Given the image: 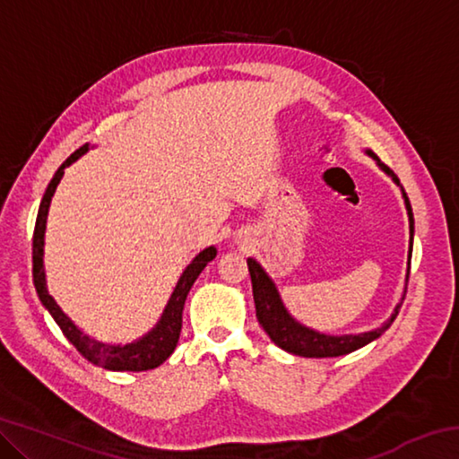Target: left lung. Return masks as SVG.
Listing matches in <instances>:
<instances>
[{
  "label": "left lung",
  "instance_id": "8db88e82",
  "mask_svg": "<svg viewBox=\"0 0 459 459\" xmlns=\"http://www.w3.org/2000/svg\"><path fill=\"white\" fill-rule=\"evenodd\" d=\"M367 155H370V158L377 161V166L383 169V172L391 178V180L397 184L403 192V200H405V208H407V216H409V235H411L409 259H411L415 221H413V211H411L407 194H405V190H403L399 178L393 174L391 168H386L383 161L377 158L375 152L367 150ZM247 265H248V273H251L255 309H257V320L263 325V330L267 332V336L273 340L275 344L281 348V351L295 354V356H304V359H332V356H344V354L359 351V348L370 344L372 340L383 336V333L388 330V325L394 322V317H397L399 309H401V304L394 306L391 317H388V320L380 325V328H375L370 332H362V333L330 336V333H322L317 330L307 328V325H304V324H299L290 312H287L281 295H279V291H277V285L273 283V279L267 275V271L261 267V263L248 257ZM405 281H409V267H407ZM405 291H407V285H405V290H403L401 301L405 299Z\"/></svg>",
  "mask_w": 459,
  "mask_h": 459
}]
</instances>
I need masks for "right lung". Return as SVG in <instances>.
<instances>
[{"label": "right lung", "instance_id": "1", "mask_svg": "<svg viewBox=\"0 0 459 459\" xmlns=\"http://www.w3.org/2000/svg\"><path fill=\"white\" fill-rule=\"evenodd\" d=\"M89 152V143H84L81 150H76L71 158H68L65 164H62L56 174L46 188L40 208H38V219H36V229H34V240H32V275H34V285L38 291V298H40L42 306L48 309L54 322L60 325L62 333H65L66 340L79 351L84 359L95 364V367L107 368V370H129V372H142V370H152L160 367L161 362L169 359V354L176 351L178 340H180L182 332V312L186 298H188V291L192 290L194 281H196L198 275L202 273L208 263L216 257V248L208 247L204 251H200L196 257L192 259L188 267L184 269V273L178 279L172 295H169L168 306L164 314L158 320L153 328L143 333L142 338H137L131 344H105V342H99L91 338L89 333H84L79 325H76L71 317H68L62 307L56 304V299L48 293V287H46V271H44V235H46V221H48V208L54 192H56V186L60 184L62 176H65V168L74 164L76 160Z\"/></svg>", "mask_w": 459, "mask_h": 459}]
</instances>
